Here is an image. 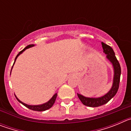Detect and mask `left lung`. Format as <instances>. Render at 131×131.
Masks as SVG:
<instances>
[{
  "label": "left lung",
  "instance_id": "obj_1",
  "mask_svg": "<svg viewBox=\"0 0 131 131\" xmlns=\"http://www.w3.org/2000/svg\"><path fill=\"white\" fill-rule=\"evenodd\" d=\"M102 46L104 50V52L106 54V58L113 66V71H114L113 84L110 91L107 94L99 98H88L77 93V96L81 102L84 105L89 107H98L107 103L116 94L119 86L120 76L121 72V66L115 57V52L112 47L103 42H102Z\"/></svg>",
  "mask_w": 131,
  "mask_h": 131
}]
</instances>
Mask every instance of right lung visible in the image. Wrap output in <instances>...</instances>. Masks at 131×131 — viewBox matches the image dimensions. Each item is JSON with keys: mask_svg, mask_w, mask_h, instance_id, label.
I'll return each mask as SVG.
<instances>
[{"mask_svg": "<svg viewBox=\"0 0 131 131\" xmlns=\"http://www.w3.org/2000/svg\"><path fill=\"white\" fill-rule=\"evenodd\" d=\"M35 45H28V46H27L26 47H25V48H24V50H22L21 51H20L19 52V54H18V55L16 56V58H15V61H14V63L15 62H16V59H17V58L19 56V55H20L21 53L23 52L24 51H25V50L27 49V48H31V47H34ZM14 66V65H13ZM13 67V66H12ZM57 93H56L55 94H54V96H53L52 97V98L50 99V100H49V101H48L47 102L45 103V104H40V105H35V106H32V105H28V104H25V103L22 102L21 101H20V100L18 99L17 97H16V96H15L16 98V99L18 100V102H20L21 104H22L24 106H25V107H27V108L30 109V110H33V111H37V112H42V111H45V110H48V109H50V107H52V106L54 105V102H55L56 101V97H57Z\"/></svg>", "mask_w": 131, "mask_h": 131, "instance_id": "right-lung-1", "label": "right lung"}]
</instances>
